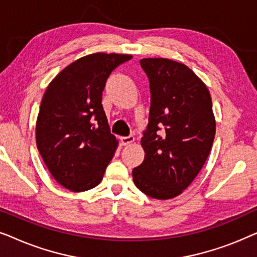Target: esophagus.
<instances>
[{
	"instance_id": "obj_1",
	"label": "esophagus",
	"mask_w": 257,
	"mask_h": 257,
	"mask_svg": "<svg viewBox=\"0 0 257 257\" xmlns=\"http://www.w3.org/2000/svg\"><path fill=\"white\" fill-rule=\"evenodd\" d=\"M135 142V137L133 136H127V137H120V143L121 145H130Z\"/></svg>"
}]
</instances>
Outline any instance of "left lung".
<instances>
[{
  "instance_id": "8db88e82",
  "label": "left lung",
  "mask_w": 257,
  "mask_h": 257,
  "mask_svg": "<svg viewBox=\"0 0 257 257\" xmlns=\"http://www.w3.org/2000/svg\"><path fill=\"white\" fill-rule=\"evenodd\" d=\"M140 65L149 77L151 106L142 138L145 159L132 177L146 195L167 200L192 184L209 156L216 126L212 98L182 63L144 58Z\"/></svg>"
}]
</instances>
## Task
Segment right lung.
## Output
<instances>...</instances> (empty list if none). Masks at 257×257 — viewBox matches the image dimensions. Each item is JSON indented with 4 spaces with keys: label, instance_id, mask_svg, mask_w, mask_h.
Segmentation results:
<instances>
[{
    "label": "right lung",
    "instance_id": "right-lung-1",
    "mask_svg": "<svg viewBox=\"0 0 257 257\" xmlns=\"http://www.w3.org/2000/svg\"><path fill=\"white\" fill-rule=\"evenodd\" d=\"M131 55L97 52L77 59L49 84L36 122V144L63 187L84 192L99 185L118 142L101 96L111 72Z\"/></svg>",
    "mask_w": 257,
    "mask_h": 257
}]
</instances>
